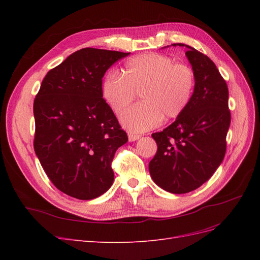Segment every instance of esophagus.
<instances>
[{"instance_id":"34e87169","label":"esophagus","mask_w":260,"mask_h":260,"mask_svg":"<svg viewBox=\"0 0 260 260\" xmlns=\"http://www.w3.org/2000/svg\"><path fill=\"white\" fill-rule=\"evenodd\" d=\"M128 139H129L130 142H135V141L140 139V136L139 135H133V133H128Z\"/></svg>"}]
</instances>
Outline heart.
Returning <instances> with one entry per match:
<instances>
[{"label": "heart", "mask_w": 260, "mask_h": 260, "mask_svg": "<svg viewBox=\"0 0 260 260\" xmlns=\"http://www.w3.org/2000/svg\"><path fill=\"white\" fill-rule=\"evenodd\" d=\"M195 90L191 67L174 64L166 55L144 53L125 62L122 75L109 70L102 81V96L116 114H121L139 92L141 103L120 117L122 127L131 132H144L164 120L182 115L190 105Z\"/></svg>", "instance_id": "obj_1"}]
</instances>
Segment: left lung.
<instances>
[{"mask_svg":"<svg viewBox=\"0 0 260 260\" xmlns=\"http://www.w3.org/2000/svg\"><path fill=\"white\" fill-rule=\"evenodd\" d=\"M172 45L187 49L185 56L195 75V90L183 114L152 135L158 148L148 170L165 191L183 194L205 183L222 162L231 115L229 91L215 62L190 45Z\"/></svg>","mask_w":260,"mask_h":260,"instance_id":"obj_1","label":"left lung"}]
</instances>
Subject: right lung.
<instances>
[{
	"label": "right lung",
	"mask_w": 260,
	"mask_h": 260,
	"mask_svg": "<svg viewBox=\"0 0 260 260\" xmlns=\"http://www.w3.org/2000/svg\"><path fill=\"white\" fill-rule=\"evenodd\" d=\"M130 53L86 48L46 74L34 103L35 152L59 191L89 201L114 182L112 160L128 137L102 96V78Z\"/></svg>",
	"instance_id": "obj_1"
}]
</instances>
